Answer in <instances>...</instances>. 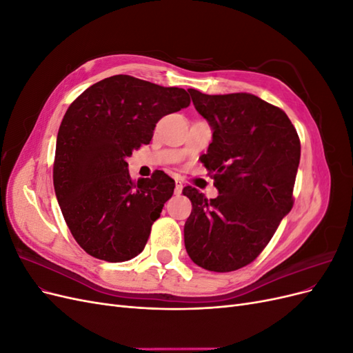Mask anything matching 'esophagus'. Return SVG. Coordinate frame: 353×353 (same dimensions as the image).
Listing matches in <instances>:
<instances>
[{"instance_id": "obj_1", "label": "esophagus", "mask_w": 353, "mask_h": 353, "mask_svg": "<svg viewBox=\"0 0 353 353\" xmlns=\"http://www.w3.org/2000/svg\"><path fill=\"white\" fill-rule=\"evenodd\" d=\"M183 188H184V184L181 183L179 179H176V181H175V194L178 196V194L183 193Z\"/></svg>"}]
</instances>
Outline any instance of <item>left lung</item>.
Instances as JSON below:
<instances>
[{"mask_svg": "<svg viewBox=\"0 0 353 353\" xmlns=\"http://www.w3.org/2000/svg\"><path fill=\"white\" fill-rule=\"evenodd\" d=\"M188 92L212 128L201 163L219 196L209 200L197 188L183 190L193 205L185 249L208 271H236L258 258L292 210L301 141L287 114L253 94Z\"/></svg>", "mask_w": 353, "mask_h": 353, "instance_id": "left-lung-1", "label": "left lung"}]
</instances>
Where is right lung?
<instances>
[{"label":"right lung","instance_id":"obj_1","mask_svg":"<svg viewBox=\"0 0 353 353\" xmlns=\"http://www.w3.org/2000/svg\"><path fill=\"white\" fill-rule=\"evenodd\" d=\"M188 105L185 90L130 74L94 83L70 104L59 128L52 181L72 236L88 254L125 262L143 252L175 183L157 172L135 184L126 159L150 143L159 119Z\"/></svg>","mask_w":353,"mask_h":353}]
</instances>
